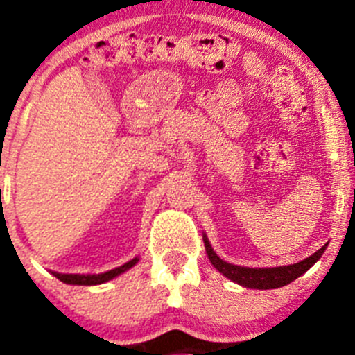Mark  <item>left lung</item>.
<instances>
[{"label":"left lung","instance_id":"left-lung-1","mask_svg":"<svg viewBox=\"0 0 355 355\" xmlns=\"http://www.w3.org/2000/svg\"><path fill=\"white\" fill-rule=\"evenodd\" d=\"M205 245L206 252H208V258L211 261V265L215 266L216 270L224 274L225 277L234 281V283L241 284L245 288H254V290H272V288H281L286 286L288 283L295 281L297 277H300L302 274H306L324 254L325 247L316 250L313 256L306 258L304 261L295 263V265L288 266H275V268H247V266H236L231 265V263L224 261L213 252L209 241L205 236Z\"/></svg>","mask_w":355,"mask_h":355}]
</instances>
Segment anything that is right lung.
Listing matches in <instances>:
<instances>
[{
  "label": "right lung",
  "mask_w": 355,
  "mask_h": 355,
  "mask_svg": "<svg viewBox=\"0 0 355 355\" xmlns=\"http://www.w3.org/2000/svg\"><path fill=\"white\" fill-rule=\"evenodd\" d=\"M139 261V259L135 258L131 261H128L126 265L119 266V268H114V270L105 272V274H97V275H80V274H55L56 279H60L62 283H67V284H81V286H90V284H101L110 281V279L117 277L119 274L122 272H126L128 268L135 265V263Z\"/></svg>",
  "instance_id": "right-lung-1"
}]
</instances>
